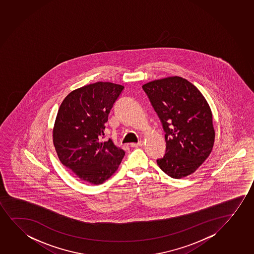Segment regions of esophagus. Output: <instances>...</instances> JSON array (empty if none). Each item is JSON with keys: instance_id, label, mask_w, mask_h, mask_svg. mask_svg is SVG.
Listing matches in <instances>:
<instances>
[{"instance_id": "34e87169", "label": "esophagus", "mask_w": 254, "mask_h": 254, "mask_svg": "<svg viewBox=\"0 0 254 254\" xmlns=\"http://www.w3.org/2000/svg\"><path fill=\"white\" fill-rule=\"evenodd\" d=\"M130 145H131L132 147H139V146L143 145V142L139 141L138 142V143H132Z\"/></svg>"}]
</instances>
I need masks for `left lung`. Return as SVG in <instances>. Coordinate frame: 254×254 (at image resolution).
<instances>
[{
	"mask_svg": "<svg viewBox=\"0 0 254 254\" xmlns=\"http://www.w3.org/2000/svg\"><path fill=\"white\" fill-rule=\"evenodd\" d=\"M165 132L162 171L180 179L195 172L210 154L214 141L212 113L195 86L180 76L142 86Z\"/></svg>",
	"mask_w": 254,
	"mask_h": 254,
	"instance_id": "left-lung-1",
	"label": "left lung"
}]
</instances>
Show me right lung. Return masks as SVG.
I'll return each instance as SVG.
<instances>
[{"label": "right lung", "instance_id": "1", "mask_svg": "<svg viewBox=\"0 0 254 254\" xmlns=\"http://www.w3.org/2000/svg\"><path fill=\"white\" fill-rule=\"evenodd\" d=\"M124 87L98 82L73 90L60 105L53 144L60 161L83 181L102 185L117 171L125 152L102 142L105 123Z\"/></svg>", "mask_w": 254, "mask_h": 254}]
</instances>
